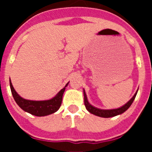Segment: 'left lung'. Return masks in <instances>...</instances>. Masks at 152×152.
I'll list each match as a JSON object with an SVG mask.
<instances>
[{
	"label": "left lung",
	"instance_id": "8db88e82",
	"mask_svg": "<svg viewBox=\"0 0 152 152\" xmlns=\"http://www.w3.org/2000/svg\"><path fill=\"white\" fill-rule=\"evenodd\" d=\"M138 90L136 91V92H135V94H134V96H132V97L131 99H130V100L126 103V104L122 106L121 107H119V108H116V109H110V110H103V109L97 108V107H94V106L91 105V103L88 102V97H87V94H86V92L84 89V105H85L86 109L88 110V112L94 114V115H95V116H100V117H103V118L113 117V116H118V115H120V114L126 112V111L129 108L130 106L132 105V103H133L135 96H136L137 93H138Z\"/></svg>",
	"mask_w": 152,
	"mask_h": 152
}]
</instances>
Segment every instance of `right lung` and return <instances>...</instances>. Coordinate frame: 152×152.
<instances>
[{"label": "right lung", "mask_w": 152, "mask_h": 152, "mask_svg": "<svg viewBox=\"0 0 152 152\" xmlns=\"http://www.w3.org/2000/svg\"><path fill=\"white\" fill-rule=\"evenodd\" d=\"M69 82L66 84L64 88L58 93L57 94L49 100H30L24 99L17 93L13 88V84L10 78V86L13 99L17 103V105L25 112L34 115L36 116H45L54 113L58 110L62 101V96Z\"/></svg>", "instance_id": "1"}]
</instances>
